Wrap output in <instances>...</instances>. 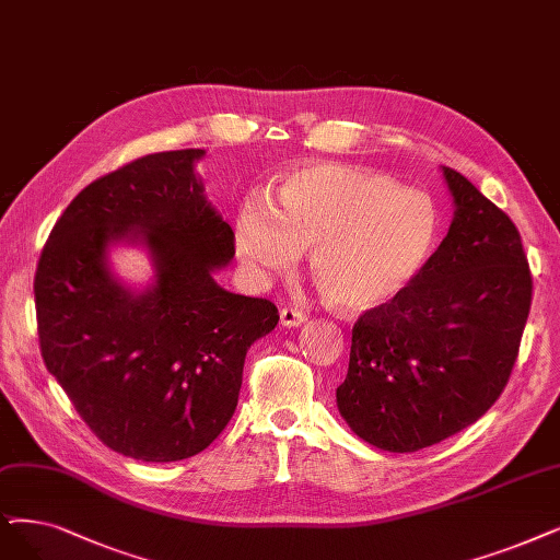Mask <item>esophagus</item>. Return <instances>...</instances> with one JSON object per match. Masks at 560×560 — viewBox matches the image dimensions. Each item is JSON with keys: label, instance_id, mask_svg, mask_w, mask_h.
Masks as SVG:
<instances>
[{"label": "esophagus", "instance_id": "1", "mask_svg": "<svg viewBox=\"0 0 560 560\" xmlns=\"http://www.w3.org/2000/svg\"><path fill=\"white\" fill-rule=\"evenodd\" d=\"M305 319H307V317L303 315L301 310H296V307H282V310H280V324L287 326V328L301 326Z\"/></svg>", "mask_w": 560, "mask_h": 560}]
</instances>
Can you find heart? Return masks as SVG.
<instances>
[{"label":"heart","instance_id":"obj_1","mask_svg":"<svg viewBox=\"0 0 560 560\" xmlns=\"http://www.w3.org/2000/svg\"><path fill=\"white\" fill-rule=\"evenodd\" d=\"M439 215L428 195L353 165L289 174L266 209L245 207L236 253L257 273L284 271L310 250V276L338 310L372 312L395 301L428 266Z\"/></svg>","mask_w":560,"mask_h":560}]
</instances>
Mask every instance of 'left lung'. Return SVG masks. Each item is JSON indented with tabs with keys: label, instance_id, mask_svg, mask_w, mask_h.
Segmentation results:
<instances>
[{
	"label": "left lung",
	"instance_id": "left-lung-1",
	"mask_svg": "<svg viewBox=\"0 0 560 560\" xmlns=\"http://www.w3.org/2000/svg\"><path fill=\"white\" fill-rule=\"evenodd\" d=\"M451 230L422 273L351 330L338 409L363 441L416 453L474 424L503 393L528 319L533 278L514 222L443 167Z\"/></svg>",
	"mask_w": 560,
	"mask_h": 560
}]
</instances>
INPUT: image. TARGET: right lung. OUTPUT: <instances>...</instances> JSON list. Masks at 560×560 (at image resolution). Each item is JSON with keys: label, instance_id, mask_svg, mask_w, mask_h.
<instances>
[{"label": "right lung", "instance_id": "1", "mask_svg": "<svg viewBox=\"0 0 560 560\" xmlns=\"http://www.w3.org/2000/svg\"><path fill=\"white\" fill-rule=\"evenodd\" d=\"M202 149L149 153L66 207L34 278L43 363L107 448L142 462L202 453L228 428L250 345L280 319L213 271L234 232L195 176ZM142 242L156 280L130 293L106 268L112 242Z\"/></svg>", "mask_w": 560, "mask_h": 560}]
</instances>
